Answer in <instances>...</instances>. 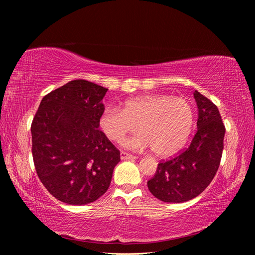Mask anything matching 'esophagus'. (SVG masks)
I'll return each instance as SVG.
<instances>
[{"mask_svg":"<svg viewBox=\"0 0 255 255\" xmlns=\"http://www.w3.org/2000/svg\"><path fill=\"white\" fill-rule=\"evenodd\" d=\"M120 158L122 160H128V159H135L136 156L132 155V154H129V153H127L125 151H121L120 152Z\"/></svg>","mask_w":255,"mask_h":255,"instance_id":"obj_1","label":"esophagus"}]
</instances>
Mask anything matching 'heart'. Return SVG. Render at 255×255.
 I'll list each match as a JSON object with an SVG mask.
<instances>
[{"label":"heart","instance_id":"heart-1","mask_svg":"<svg viewBox=\"0 0 255 255\" xmlns=\"http://www.w3.org/2000/svg\"><path fill=\"white\" fill-rule=\"evenodd\" d=\"M195 123L191 105L180 97L145 95L128 99L123 110L110 107L99 120L100 128L110 140L120 142L136 130L139 134L123 142L126 148L143 151L152 148L160 157L182 149Z\"/></svg>","mask_w":255,"mask_h":255}]
</instances>
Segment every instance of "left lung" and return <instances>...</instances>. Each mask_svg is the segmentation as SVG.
<instances>
[{"mask_svg":"<svg viewBox=\"0 0 255 255\" xmlns=\"http://www.w3.org/2000/svg\"><path fill=\"white\" fill-rule=\"evenodd\" d=\"M198 106L197 133L187 149L161 160L148 181L151 194L163 202L182 203L196 198L211 184L217 172L223 150L226 128L211 100L194 92Z\"/></svg>","mask_w":255,"mask_h":255,"instance_id":"obj_1","label":"left lung"}]
</instances>
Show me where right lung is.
I'll list each match as a JSON object with an SVG mask.
<instances>
[{
	"mask_svg": "<svg viewBox=\"0 0 255 255\" xmlns=\"http://www.w3.org/2000/svg\"><path fill=\"white\" fill-rule=\"evenodd\" d=\"M107 90L85 80L71 81L44 96L33 119L35 169L61 202L88 204L110 187L120 151L99 129Z\"/></svg>",
	"mask_w": 255,
	"mask_h": 255,
	"instance_id": "add662e5",
	"label": "right lung"
}]
</instances>
